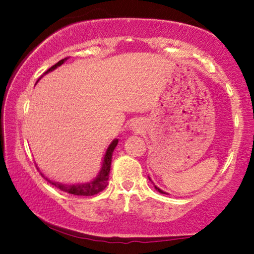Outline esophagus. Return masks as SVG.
Listing matches in <instances>:
<instances>
[{
    "label": "esophagus",
    "instance_id": "obj_1",
    "mask_svg": "<svg viewBox=\"0 0 254 254\" xmlns=\"http://www.w3.org/2000/svg\"><path fill=\"white\" fill-rule=\"evenodd\" d=\"M130 128H131V130H134V131H141V125L138 124V123H133L130 125Z\"/></svg>",
    "mask_w": 254,
    "mask_h": 254
}]
</instances>
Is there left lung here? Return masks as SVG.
<instances>
[{
  "mask_svg": "<svg viewBox=\"0 0 254 254\" xmlns=\"http://www.w3.org/2000/svg\"><path fill=\"white\" fill-rule=\"evenodd\" d=\"M148 178H149V180H150V182L152 183V180L150 179V177H148ZM152 184H154V183H152ZM154 186H155V189H156V190H158V192H159V193H161V194H168V193H165V192H164V190H162L161 189H158V187H157V186H156V185H155V184H154Z\"/></svg>",
  "mask_w": 254,
  "mask_h": 254,
  "instance_id": "left-lung-1",
  "label": "left lung"
}]
</instances>
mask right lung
<instances>
[{
	"instance_id": "obj_1",
	"label": "right lung",
	"mask_w": 254,
	"mask_h": 254,
	"mask_svg": "<svg viewBox=\"0 0 254 254\" xmlns=\"http://www.w3.org/2000/svg\"><path fill=\"white\" fill-rule=\"evenodd\" d=\"M67 60H68V58L62 59V60L59 61L58 64H55L53 67H51L50 69H48L47 71H45L44 74L40 76V78L43 77L44 75H46V74H48V72L53 71L54 69L60 67V65L64 64ZM39 79H38V81H39ZM118 142H119V141H118V138H114V140L111 142L109 148L106 149L105 155H104L102 169H100L98 176H97L93 180H91V182H88V183H84V184H81V183L70 184V185H69V184H62V183L53 182V180L48 179L47 177H45L43 173H41V176H43L48 183L52 184V185H54L55 187H58V189H60L61 190H64V192L74 194V195H83V196L95 195V194L102 192V190L105 189L107 185H109V182H107V180H109V173H110V170H111V162H112V155H113L114 149H116V147H117Z\"/></svg>"
}]
</instances>
